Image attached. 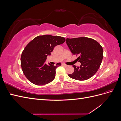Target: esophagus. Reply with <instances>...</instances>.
I'll use <instances>...</instances> for the list:
<instances>
[{
  "label": "esophagus",
  "instance_id": "34e87169",
  "mask_svg": "<svg viewBox=\"0 0 121 121\" xmlns=\"http://www.w3.org/2000/svg\"><path fill=\"white\" fill-rule=\"evenodd\" d=\"M63 65V66L64 67H65V68H66V67H67L68 66V65H65V64H63V65Z\"/></svg>",
  "mask_w": 121,
  "mask_h": 121
}]
</instances>
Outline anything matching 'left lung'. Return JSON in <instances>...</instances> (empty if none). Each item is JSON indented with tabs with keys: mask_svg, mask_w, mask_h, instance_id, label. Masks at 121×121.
Returning a JSON list of instances; mask_svg holds the SVG:
<instances>
[{
	"mask_svg": "<svg viewBox=\"0 0 121 121\" xmlns=\"http://www.w3.org/2000/svg\"><path fill=\"white\" fill-rule=\"evenodd\" d=\"M66 43L72 53L78 56L80 67L74 65V72L69 77L83 81L90 78L100 67L103 58V49L96 40L87 37L67 38Z\"/></svg>",
	"mask_w": 121,
	"mask_h": 121,
	"instance_id": "8db88e82",
	"label": "left lung"
}]
</instances>
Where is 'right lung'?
Returning <instances> with one entry per match:
<instances>
[{"label": "right lung", "instance_id": "add662e5", "mask_svg": "<svg viewBox=\"0 0 121 121\" xmlns=\"http://www.w3.org/2000/svg\"><path fill=\"white\" fill-rule=\"evenodd\" d=\"M65 38L49 35L38 36L26 46L22 53L21 64L25 76L31 83L43 85L54 80L56 69L61 65L45 64L46 57L50 56L55 46L65 42Z\"/></svg>", "mask_w": 121, "mask_h": 121}]
</instances>
